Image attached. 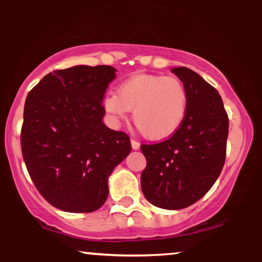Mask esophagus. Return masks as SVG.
I'll return each mask as SVG.
<instances>
[{
	"label": "esophagus",
	"instance_id": "1",
	"mask_svg": "<svg viewBox=\"0 0 262 262\" xmlns=\"http://www.w3.org/2000/svg\"><path fill=\"white\" fill-rule=\"evenodd\" d=\"M130 144H132V149L133 150H138L140 148V143L139 141L134 140V139H130Z\"/></svg>",
	"mask_w": 262,
	"mask_h": 262
}]
</instances>
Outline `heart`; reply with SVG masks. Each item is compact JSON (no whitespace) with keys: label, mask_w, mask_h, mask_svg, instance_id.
<instances>
[{"label":"heart","mask_w":262,"mask_h":262,"mask_svg":"<svg viewBox=\"0 0 262 262\" xmlns=\"http://www.w3.org/2000/svg\"><path fill=\"white\" fill-rule=\"evenodd\" d=\"M104 110L119 121L133 111V121L144 137L166 139L176 133L186 118L188 92L176 77L138 75L123 82L117 95L104 98Z\"/></svg>","instance_id":"b5f03b06"}]
</instances>
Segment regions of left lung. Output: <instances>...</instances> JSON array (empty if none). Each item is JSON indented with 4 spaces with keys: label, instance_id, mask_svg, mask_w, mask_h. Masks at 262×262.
<instances>
[{
    "label": "left lung",
    "instance_id": "8db88e82",
    "mask_svg": "<svg viewBox=\"0 0 262 262\" xmlns=\"http://www.w3.org/2000/svg\"><path fill=\"white\" fill-rule=\"evenodd\" d=\"M188 92L182 125L169 139L141 145L146 167L141 191L150 203L182 209L201 200L224 166L229 119L221 95L191 69L173 68Z\"/></svg>",
    "mask_w": 262,
    "mask_h": 262
}]
</instances>
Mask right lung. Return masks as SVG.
<instances>
[{"instance_id":"right-lung-1","label":"right lung","mask_w":262,"mask_h":262,"mask_svg":"<svg viewBox=\"0 0 262 262\" xmlns=\"http://www.w3.org/2000/svg\"><path fill=\"white\" fill-rule=\"evenodd\" d=\"M110 65H77L45 75L28 93L20 145L35 187L52 206L95 212L108 197V177L130 152L123 132L102 122Z\"/></svg>"}]
</instances>
